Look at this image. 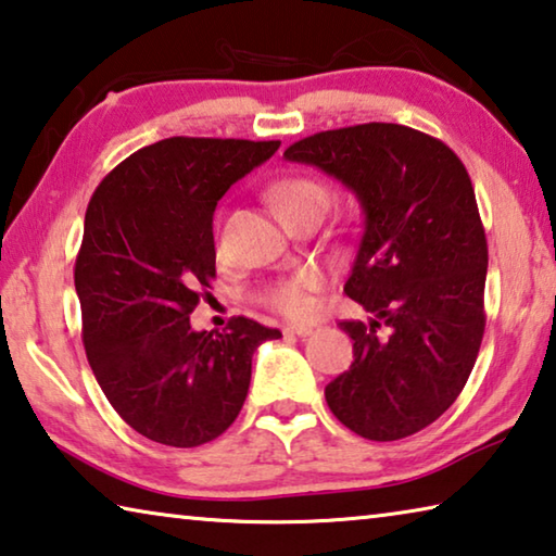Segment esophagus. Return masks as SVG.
<instances>
[{
    "mask_svg": "<svg viewBox=\"0 0 556 556\" xmlns=\"http://www.w3.org/2000/svg\"><path fill=\"white\" fill-rule=\"evenodd\" d=\"M285 333H289V336H312L314 333V328L312 326H287L285 328Z\"/></svg>",
    "mask_w": 556,
    "mask_h": 556,
    "instance_id": "obj_1",
    "label": "esophagus"
}]
</instances>
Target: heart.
Wrapping results in <instances>:
<instances>
[{"label":"heart","mask_w":556,"mask_h":556,"mask_svg":"<svg viewBox=\"0 0 556 556\" xmlns=\"http://www.w3.org/2000/svg\"><path fill=\"white\" fill-rule=\"evenodd\" d=\"M271 201H275L281 218L299 211H324L331 203V188L316 176H287L269 188ZM324 289V279L316 271H296L287 279L277 281L265 291L267 304L281 316L306 321L318 312V291Z\"/></svg>","instance_id":"1"}]
</instances>
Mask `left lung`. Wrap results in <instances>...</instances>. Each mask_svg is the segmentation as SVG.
Segmentation results:
<instances>
[{
	"label": "left lung",
	"mask_w": 556,
	"mask_h": 556,
	"mask_svg": "<svg viewBox=\"0 0 556 556\" xmlns=\"http://www.w3.org/2000/svg\"><path fill=\"white\" fill-rule=\"evenodd\" d=\"M357 195L365 230L343 291L370 321H341L351 370L326 384L357 437L397 441L437 421L464 390L485 331L488 242L460 159L425 131L368 122L291 144Z\"/></svg>",
	"instance_id": "obj_1"
}]
</instances>
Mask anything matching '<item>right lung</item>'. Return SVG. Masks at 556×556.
<instances>
[{
    "mask_svg": "<svg viewBox=\"0 0 556 556\" xmlns=\"http://www.w3.org/2000/svg\"><path fill=\"white\" fill-rule=\"evenodd\" d=\"M279 142L168 137L102 178L75 257L83 345L127 425L164 446L208 444L250 390L252 355L281 333L235 316L193 331L188 316L215 279L213 213Z\"/></svg>",
    "mask_w": 556,
    "mask_h": 556,
    "instance_id": "right-lung-1",
    "label": "right lung"
}]
</instances>
